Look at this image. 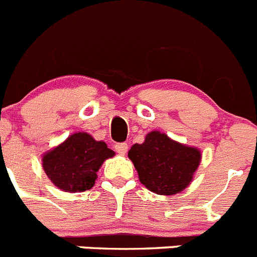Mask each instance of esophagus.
Segmentation results:
<instances>
[{
	"label": "esophagus",
	"instance_id": "esophagus-1",
	"mask_svg": "<svg viewBox=\"0 0 257 257\" xmlns=\"http://www.w3.org/2000/svg\"><path fill=\"white\" fill-rule=\"evenodd\" d=\"M115 152L119 154H126L127 151H128V144L127 143H118V144L114 145Z\"/></svg>",
	"mask_w": 257,
	"mask_h": 257
}]
</instances>
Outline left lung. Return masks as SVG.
Wrapping results in <instances>:
<instances>
[{
  "mask_svg": "<svg viewBox=\"0 0 257 257\" xmlns=\"http://www.w3.org/2000/svg\"><path fill=\"white\" fill-rule=\"evenodd\" d=\"M128 158L143 185L157 194L171 196L189 185L201 162V153L160 131H152L143 144L133 145Z\"/></svg>",
  "mask_w": 257,
  "mask_h": 257,
  "instance_id": "obj_1",
  "label": "left lung"
}]
</instances>
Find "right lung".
Returning a JSON list of instances; mask_svg holds the SVG:
<instances>
[{"instance_id": "right-lung-1", "label": "right lung", "mask_w": 257, "mask_h": 257, "mask_svg": "<svg viewBox=\"0 0 257 257\" xmlns=\"http://www.w3.org/2000/svg\"><path fill=\"white\" fill-rule=\"evenodd\" d=\"M114 156L104 142L77 133L44 156L42 166L56 187L64 192H85L94 187L100 166Z\"/></svg>"}]
</instances>
